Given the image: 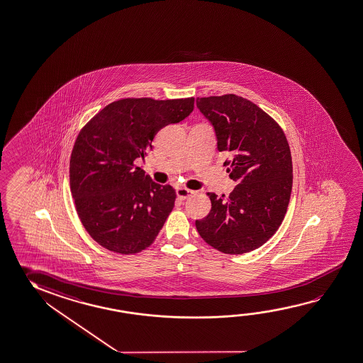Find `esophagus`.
<instances>
[{
  "label": "esophagus",
  "instance_id": "1",
  "mask_svg": "<svg viewBox=\"0 0 363 363\" xmlns=\"http://www.w3.org/2000/svg\"><path fill=\"white\" fill-rule=\"evenodd\" d=\"M193 194H194L193 190L185 189V188H178V189H177V196H178L182 201L188 199V198L193 196Z\"/></svg>",
  "mask_w": 363,
  "mask_h": 363
}]
</instances>
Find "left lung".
<instances>
[{"label": "left lung", "instance_id": "left-lung-1", "mask_svg": "<svg viewBox=\"0 0 363 363\" xmlns=\"http://www.w3.org/2000/svg\"><path fill=\"white\" fill-rule=\"evenodd\" d=\"M213 126L218 151L232 155L236 182L228 198L208 193L212 209L196 220L201 238L220 252L241 255L262 246L281 225L293 188L288 140L275 120L236 94L196 98Z\"/></svg>", "mask_w": 363, "mask_h": 363}]
</instances>
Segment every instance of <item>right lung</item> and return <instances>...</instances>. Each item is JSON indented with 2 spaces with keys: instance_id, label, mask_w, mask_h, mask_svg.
I'll list each match as a JSON object with an SVG mask.
<instances>
[{
  "instance_id": "right-lung-1",
  "label": "right lung",
  "mask_w": 363,
  "mask_h": 363,
  "mask_svg": "<svg viewBox=\"0 0 363 363\" xmlns=\"http://www.w3.org/2000/svg\"><path fill=\"white\" fill-rule=\"evenodd\" d=\"M194 110V98H125L98 112L75 140L70 191L82 225L112 252H141L155 241L177 198L135 165L156 133Z\"/></svg>"
}]
</instances>
